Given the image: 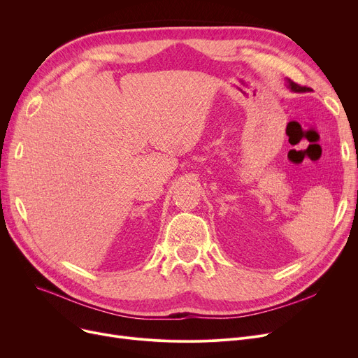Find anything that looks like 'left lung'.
<instances>
[{
  "label": "left lung",
  "instance_id": "obj_1",
  "mask_svg": "<svg viewBox=\"0 0 358 358\" xmlns=\"http://www.w3.org/2000/svg\"><path fill=\"white\" fill-rule=\"evenodd\" d=\"M289 87H290L293 91H299V92H300V91H308V90H309L306 85H305V87H303V85H299V84L293 83L292 80H289Z\"/></svg>",
  "mask_w": 358,
  "mask_h": 358
}]
</instances>
